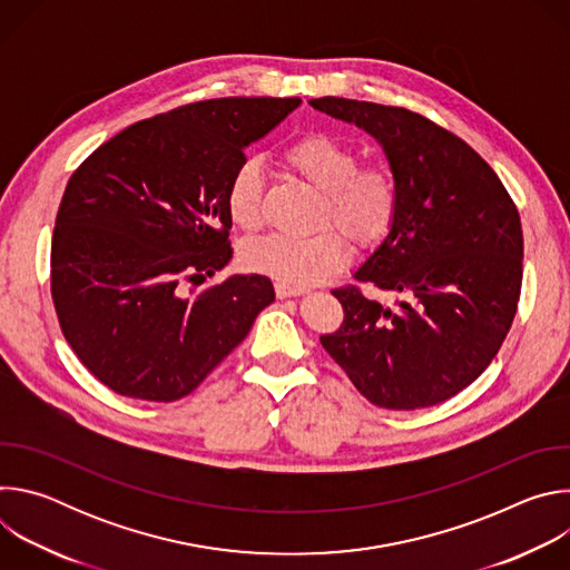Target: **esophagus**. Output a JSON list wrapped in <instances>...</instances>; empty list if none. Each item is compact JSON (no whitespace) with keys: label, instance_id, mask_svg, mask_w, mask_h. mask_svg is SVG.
Wrapping results in <instances>:
<instances>
[{"label":"esophagus","instance_id":"esophagus-1","mask_svg":"<svg viewBox=\"0 0 570 570\" xmlns=\"http://www.w3.org/2000/svg\"><path fill=\"white\" fill-rule=\"evenodd\" d=\"M275 293H277L279 299H286V297H299L306 291L304 288H293V286H286V284H275Z\"/></svg>","mask_w":570,"mask_h":570}]
</instances>
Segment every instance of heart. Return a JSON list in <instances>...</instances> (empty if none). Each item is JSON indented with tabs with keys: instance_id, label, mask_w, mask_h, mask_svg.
Listing matches in <instances>:
<instances>
[{
	"instance_id": "heart-1",
	"label": "heart",
	"mask_w": 570,
	"mask_h": 570,
	"mask_svg": "<svg viewBox=\"0 0 570 570\" xmlns=\"http://www.w3.org/2000/svg\"><path fill=\"white\" fill-rule=\"evenodd\" d=\"M282 157L288 169L320 191L317 225L336 226L356 248H370L387 234L399 209V183L387 165L376 161L358 167L356 150L327 132L297 137ZM262 189L259 161L240 159L225 187L227 214L240 229H255L262 223ZM335 230L322 227L308 236L266 234L246 243L240 259L253 273L302 288L345 266L347 243Z\"/></svg>"
}]
</instances>
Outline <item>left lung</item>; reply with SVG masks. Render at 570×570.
Returning <instances> with one entry per match:
<instances>
[{
	"mask_svg": "<svg viewBox=\"0 0 570 570\" xmlns=\"http://www.w3.org/2000/svg\"><path fill=\"white\" fill-rule=\"evenodd\" d=\"M308 104L372 135L399 183L390 232L354 277L401 299L332 291L345 320L320 343L381 409L442 403L484 372L512 327L523 279L517 205L466 141L417 112L338 97Z\"/></svg>",
	"mask_w": 570,
	"mask_h": 570,
	"instance_id": "1",
	"label": "left lung"
}]
</instances>
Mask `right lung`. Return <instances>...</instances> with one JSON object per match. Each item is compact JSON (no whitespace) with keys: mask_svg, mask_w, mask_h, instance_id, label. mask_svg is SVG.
Listing matches in <instances>:
<instances>
[{"mask_svg":"<svg viewBox=\"0 0 570 570\" xmlns=\"http://www.w3.org/2000/svg\"><path fill=\"white\" fill-rule=\"evenodd\" d=\"M299 104H189L128 126L71 174L51 238V297L80 363L117 394L187 396L275 302L264 275L198 293L189 282L229 264L227 180Z\"/></svg>","mask_w":570,"mask_h":570,"instance_id":"obj_1","label":"right lung"}]
</instances>
